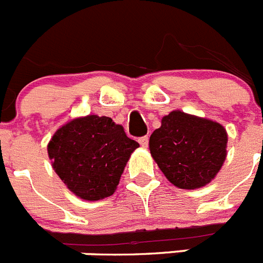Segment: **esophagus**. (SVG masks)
Segmentation results:
<instances>
[{
    "instance_id": "esophagus-1",
    "label": "esophagus",
    "mask_w": 263,
    "mask_h": 263,
    "mask_svg": "<svg viewBox=\"0 0 263 263\" xmlns=\"http://www.w3.org/2000/svg\"><path fill=\"white\" fill-rule=\"evenodd\" d=\"M138 142H139V145L142 146V147H147V145H148V137L147 136L141 137V138L138 139Z\"/></svg>"
}]
</instances>
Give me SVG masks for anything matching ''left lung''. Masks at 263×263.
<instances>
[{
	"mask_svg": "<svg viewBox=\"0 0 263 263\" xmlns=\"http://www.w3.org/2000/svg\"><path fill=\"white\" fill-rule=\"evenodd\" d=\"M228 133L216 121L173 110L162 118L148 146L170 183L183 190L211 183L227 158Z\"/></svg>",
	"mask_w": 263,
	"mask_h": 263,
	"instance_id": "1",
	"label": "left lung"
}]
</instances>
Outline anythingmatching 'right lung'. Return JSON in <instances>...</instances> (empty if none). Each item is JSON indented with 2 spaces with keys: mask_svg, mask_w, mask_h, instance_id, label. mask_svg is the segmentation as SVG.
<instances>
[{
  "mask_svg": "<svg viewBox=\"0 0 263 263\" xmlns=\"http://www.w3.org/2000/svg\"><path fill=\"white\" fill-rule=\"evenodd\" d=\"M139 147L109 117L89 115L68 121L47 145L53 171L72 194L88 201L111 196L132 153Z\"/></svg>",
  "mask_w": 263,
  "mask_h": 263,
  "instance_id": "add662e5",
  "label": "right lung"
}]
</instances>
